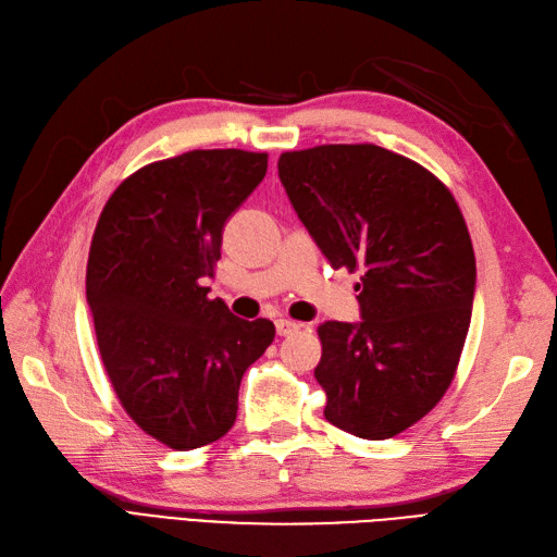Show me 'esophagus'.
I'll return each instance as SVG.
<instances>
[{
    "label": "esophagus",
    "instance_id": "esophagus-1",
    "mask_svg": "<svg viewBox=\"0 0 557 557\" xmlns=\"http://www.w3.org/2000/svg\"><path fill=\"white\" fill-rule=\"evenodd\" d=\"M275 329H277V335H292L300 329V324H296V321H292V319H277Z\"/></svg>",
    "mask_w": 557,
    "mask_h": 557
}]
</instances>
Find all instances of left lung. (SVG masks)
Masks as SVG:
<instances>
[{"instance_id": "obj_1", "label": "left lung", "mask_w": 557, "mask_h": 557, "mask_svg": "<svg viewBox=\"0 0 557 557\" xmlns=\"http://www.w3.org/2000/svg\"><path fill=\"white\" fill-rule=\"evenodd\" d=\"M277 171L321 255L361 273V321L317 329L324 417L356 437H396L454 382L476 284L468 224L433 173L372 143L282 152Z\"/></svg>"}]
</instances>
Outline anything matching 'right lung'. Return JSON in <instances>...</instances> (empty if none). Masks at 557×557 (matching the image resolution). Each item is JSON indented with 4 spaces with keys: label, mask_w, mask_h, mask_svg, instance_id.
I'll return each instance as SVG.
<instances>
[{
    "label": "right lung",
    "mask_w": 557,
    "mask_h": 557,
    "mask_svg": "<svg viewBox=\"0 0 557 557\" xmlns=\"http://www.w3.org/2000/svg\"><path fill=\"white\" fill-rule=\"evenodd\" d=\"M265 152L191 150L132 173L97 222L87 302L106 374L134 423L175 451L224 437L273 321L208 298L222 231L263 181Z\"/></svg>",
    "instance_id": "obj_1"
}]
</instances>
